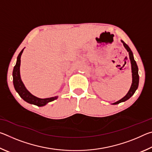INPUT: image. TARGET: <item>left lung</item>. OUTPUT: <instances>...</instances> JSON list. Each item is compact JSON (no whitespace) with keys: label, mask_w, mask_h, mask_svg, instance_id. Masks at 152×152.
<instances>
[{"label":"left lung","mask_w":152,"mask_h":152,"mask_svg":"<svg viewBox=\"0 0 152 152\" xmlns=\"http://www.w3.org/2000/svg\"><path fill=\"white\" fill-rule=\"evenodd\" d=\"M123 43V45L124 47L126 48V50H127L129 52V58H130V61H131V64H132V78H133V80H132V86L129 89V91L127 92V94L125 95V96L119 100V101H117L115 103H113V104H117L120 103V102H125V101H127L129 98L133 96V94L135 93V92L136 90L137 89V87L139 85V74H138V67L137 64H136V61L134 60V58H133V55L132 50L129 48V47L126 44V43L123 42V41H121Z\"/></svg>","instance_id":"1"}]
</instances>
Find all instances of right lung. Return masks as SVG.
I'll return each instance as SVG.
<instances>
[{
	"label": "right lung",
	"instance_id": "add662e5",
	"mask_svg": "<svg viewBox=\"0 0 152 152\" xmlns=\"http://www.w3.org/2000/svg\"><path fill=\"white\" fill-rule=\"evenodd\" d=\"M24 49H23L19 53L17 57V60L16 65L14 66L13 72H12V77H13V84L19 96L27 102L28 103L37 105L38 107H43L50 102H51L58 99V96L48 98V99H39V98L33 96L25 88L23 83L21 81L20 76V56L23 51Z\"/></svg>",
	"mask_w": 152,
	"mask_h": 152
}]
</instances>
